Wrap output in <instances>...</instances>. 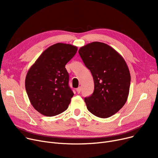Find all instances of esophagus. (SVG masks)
Returning a JSON list of instances; mask_svg holds the SVG:
<instances>
[{
	"mask_svg": "<svg viewBox=\"0 0 158 158\" xmlns=\"http://www.w3.org/2000/svg\"><path fill=\"white\" fill-rule=\"evenodd\" d=\"M76 91H77V92L78 94H80V93H81V86L78 87V88H77Z\"/></svg>",
	"mask_w": 158,
	"mask_h": 158,
	"instance_id": "esophagus-1",
	"label": "esophagus"
}]
</instances>
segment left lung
Returning a JSON list of instances; mask_svg holds the SVG:
<instances>
[{
	"label": "left lung",
	"mask_w": 158,
	"mask_h": 158,
	"mask_svg": "<svg viewBox=\"0 0 158 158\" xmlns=\"http://www.w3.org/2000/svg\"><path fill=\"white\" fill-rule=\"evenodd\" d=\"M79 54L94 81V93L85 98L88 110L99 118L111 117L129 95L131 75L126 61L113 48L98 41L81 47Z\"/></svg>",
	"instance_id": "left-lung-1"
}]
</instances>
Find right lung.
<instances>
[{"label":"right lung","mask_w":158,"mask_h":158,"mask_svg":"<svg viewBox=\"0 0 158 158\" xmlns=\"http://www.w3.org/2000/svg\"><path fill=\"white\" fill-rule=\"evenodd\" d=\"M77 47L57 43L47 48L29 71L25 81L26 92L34 108L53 117L68 108L73 93L69 86L65 65L76 54Z\"/></svg>","instance_id":"obj_1"}]
</instances>
